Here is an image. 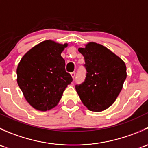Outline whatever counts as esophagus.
<instances>
[{"label": "esophagus", "instance_id": "obj_1", "mask_svg": "<svg viewBox=\"0 0 148 148\" xmlns=\"http://www.w3.org/2000/svg\"><path fill=\"white\" fill-rule=\"evenodd\" d=\"M75 74H76V73L74 72H74L71 73V77H72L73 79H74V77H75Z\"/></svg>", "mask_w": 148, "mask_h": 148}]
</instances>
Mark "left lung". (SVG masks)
<instances>
[{"instance_id":"8db88e82","label":"left lung","mask_w":148,"mask_h":148,"mask_svg":"<svg viewBox=\"0 0 148 148\" xmlns=\"http://www.w3.org/2000/svg\"><path fill=\"white\" fill-rule=\"evenodd\" d=\"M79 51L84 57L85 80L75 86L84 106L93 112L110 107L118 97L127 77L125 62L110 49L90 42Z\"/></svg>"}]
</instances>
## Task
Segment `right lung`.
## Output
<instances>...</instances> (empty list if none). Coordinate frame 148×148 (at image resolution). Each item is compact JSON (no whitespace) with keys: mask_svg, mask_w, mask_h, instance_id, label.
Returning a JSON list of instances; mask_svg holds the SVG:
<instances>
[{"mask_svg":"<svg viewBox=\"0 0 148 148\" xmlns=\"http://www.w3.org/2000/svg\"><path fill=\"white\" fill-rule=\"evenodd\" d=\"M66 46L46 40L30 49L18 65V84L36 110L44 112L56 107L72 82L61 56Z\"/></svg>","mask_w":148,"mask_h":148,"instance_id":"obj_1","label":"right lung"}]
</instances>
